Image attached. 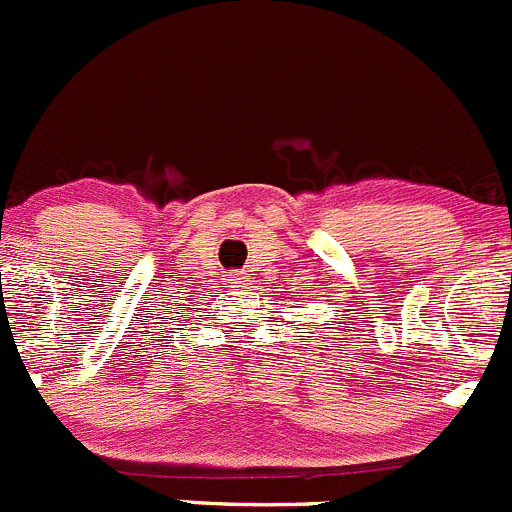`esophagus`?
Wrapping results in <instances>:
<instances>
[{
	"label": "esophagus",
	"instance_id": "34e87169",
	"mask_svg": "<svg viewBox=\"0 0 512 512\" xmlns=\"http://www.w3.org/2000/svg\"><path fill=\"white\" fill-rule=\"evenodd\" d=\"M234 283H247L245 272H234ZM237 288H242V285H237Z\"/></svg>",
	"mask_w": 512,
	"mask_h": 512
}]
</instances>
